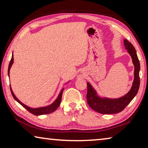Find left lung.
Masks as SVG:
<instances>
[{"label":"left lung","instance_id":"8db88e82","mask_svg":"<svg viewBox=\"0 0 148 148\" xmlns=\"http://www.w3.org/2000/svg\"><path fill=\"white\" fill-rule=\"evenodd\" d=\"M124 44L125 48L128 50L129 53L131 56L132 62L134 65V82L131 89L130 90L128 93L119 99H102L97 96L96 91H95V89L92 88L89 83L87 84V103L92 110L101 114H112L121 112L131 102L138 91L140 82L139 76L140 65L136 49L134 47L133 45L130 43L127 39L124 40Z\"/></svg>","mask_w":148,"mask_h":148}]
</instances>
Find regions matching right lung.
I'll return each mask as SVG.
<instances>
[{
	"label": "right lung",
	"mask_w": 148,
	"mask_h": 148,
	"mask_svg": "<svg viewBox=\"0 0 148 148\" xmlns=\"http://www.w3.org/2000/svg\"><path fill=\"white\" fill-rule=\"evenodd\" d=\"M13 62H14V57H13V55H12V59L10 60V62L9 66H8V76L10 74V68H11L12 64H13ZM63 89H62L61 90V91L60 92V93L58 97H57V99L56 100V101H55V102H53V104H51V105H49V106H46V107L38 108H29V106H26V105H25L24 104L22 103L21 102H20L19 100L17 99V97L15 96V95L14 94V92H13V91H12V88L10 87V91H11L12 96H13V97H14V99L16 100L17 102H18L21 105V106H23L27 110V111H29L30 113L35 115V116H40V115L47 114H50V113H52V112H53L55 110H56L57 108L59 107L60 104H61L62 95V92H63Z\"/></svg>",
	"instance_id": "obj_1"
}]
</instances>
